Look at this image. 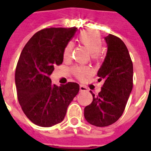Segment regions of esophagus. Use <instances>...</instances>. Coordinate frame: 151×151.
<instances>
[{"mask_svg":"<svg viewBox=\"0 0 151 151\" xmlns=\"http://www.w3.org/2000/svg\"><path fill=\"white\" fill-rule=\"evenodd\" d=\"M79 90L80 91H87L88 88L86 87H85L84 85H80V87H79Z\"/></svg>","mask_w":151,"mask_h":151,"instance_id":"esophagus-1","label":"esophagus"}]
</instances>
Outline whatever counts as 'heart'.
Wrapping results in <instances>:
<instances>
[{"label":"heart","mask_w":151,"mask_h":151,"mask_svg":"<svg viewBox=\"0 0 151 151\" xmlns=\"http://www.w3.org/2000/svg\"><path fill=\"white\" fill-rule=\"evenodd\" d=\"M78 40L85 48L88 50L91 54L93 59H97L100 56V50L102 47V38L99 33L92 30H88L82 32L78 35ZM73 51V44L69 43L64 48L63 57L64 59H69L71 57ZM73 72L78 78H82L85 76H87L90 73V70L88 67H75L73 68Z\"/></svg>","instance_id":"obj_1"}]
</instances>
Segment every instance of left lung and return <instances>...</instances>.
<instances>
[{"instance_id": "8db88e82", "label": "left lung", "mask_w": 151, "mask_h": 151, "mask_svg": "<svg viewBox=\"0 0 151 151\" xmlns=\"http://www.w3.org/2000/svg\"><path fill=\"white\" fill-rule=\"evenodd\" d=\"M107 52L97 72L104 85L98 95L84 110L88 122L104 127L116 122L123 113L133 87V64L123 41L109 35L104 38Z\"/></svg>"}]
</instances>
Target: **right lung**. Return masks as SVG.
Listing matches in <instances>:
<instances>
[{
  "label": "right lung",
  "mask_w": 151,
  "mask_h": 151,
  "mask_svg": "<svg viewBox=\"0 0 151 151\" xmlns=\"http://www.w3.org/2000/svg\"><path fill=\"white\" fill-rule=\"evenodd\" d=\"M76 27L50 28L29 39L20 54L15 73L18 101L29 120L41 127L62 122L79 85L68 82L57 86L50 76L63 61V50L77 32Z\"/></svg>",
  "instance_id": "1"
}]
</instances>
